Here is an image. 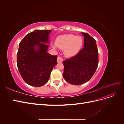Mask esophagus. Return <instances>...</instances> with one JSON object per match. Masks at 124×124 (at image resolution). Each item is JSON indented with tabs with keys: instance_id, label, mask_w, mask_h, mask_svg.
Wrapping results in <instances>:
<instances>
[{
	"instance_id": "obj_1",
	"label": "esophagus",
	"mask_w": 124,
	"mask_h": 124,
	"mask_svg": "<svg viewBox=\"0 0 124 124\" xmlns=\"http://www.w3.org/2000/svg\"><path fill=\"white\" fill-rule=\"evenodd\" d=\"M57 62H58V63L62 62V58L61 57H59V56H58V57H57Z\"/></svg>"
}]
</instances>
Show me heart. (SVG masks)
<instances>
[{"label":"heart","instance_id":"1","mask_svg":"<svg viewBox=\"0 0 124 124\" xmlns=\"http://www.w3.org/2000/svg\"><path fill=\"white\" fill-rule=\"evenodd\" d=\"M83 44V40L81 36L67 34L58 36L56 39L55 45H52V47L64 50L66 56L72 57L79 53Z\"/></svg>","mask_w":124,"mask_h":124}]
</instances>
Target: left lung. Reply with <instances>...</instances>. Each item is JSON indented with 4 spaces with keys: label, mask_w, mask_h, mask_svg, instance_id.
Here are the masks:
<instances>
[{
    "label": "left lung",
    "mask_w": 124,
    "mask_h": 124,
    "mask_svg": "<svg viewBox=\"0 0 124 124\" xmlns=\"http://www.w3.org/2000/svg\"><path fill=\"white\" fill-rule=\"evenodd\" d=\"M81 33L84 37V47L76 56L62 62L63 78L68 83L75 85L88 81L98 65V51L96 40L87 33Z\"/></svg>",
    "instance_id": "obj_1"
}]
</instances>
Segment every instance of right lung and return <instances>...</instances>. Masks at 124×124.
Instances as JSON below:
<instances>
[{"label": "right lung", "instance_id": "right-lung-1", "mask_svg": "<svg viewBox=\"0 0 124 124\" xmlns=\"http://www.w3.org/2000/svg\"><path fill=\"white\" fill-rule=\"evenodd\" d=\"M51 32V30H36L28 33L19 44L17 68L29 85L40 87L46 83L52 69L57 64V56L47 52Z\"/></svg>", "mask_w": 124, "mask_h": 124}]
</instances>
